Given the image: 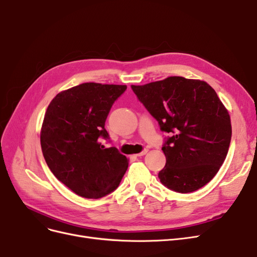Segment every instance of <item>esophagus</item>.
Returning <instances> with one entry per match:
<instances>
[{
	"label": "esophagus",
	"mask_w": 257,
	"mask_h": 257,
	"mask_svg": "<svg viewBox=\"0 0 257 257\" xmlns=\"http://www.w3.org/2000/svg\"><path fill=\"white\" fill-rule=\"evenodd\" d=\"M147 153H148V149H145L144 151H142L141 153H138V154H136V155H137V157H144V155L147 154Z\"/></svg>",
	"instance_id": "34e87169"
}]
</instances>
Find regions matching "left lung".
<instances>
[{"instance_id": "left-lung-1", "label": "left lung", "mask_w": 257, "mask_h": 257, "mask_svg": "<svg viewBox=\"0 0 257 257\" xmlns=\"http://www.w3.org/2000/svg\"><path fill=\"white\" fill-rule=\"evenodd\" d=\"M138 99L172 134L163 146L161 182L178 193L203 188L219 172L231 138L230 116L210 85L180 76L132 85Z\"/></svg>"}]
</instances>
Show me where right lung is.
Returning a JSON list of instances; mask_svg holds the SVG:
<instances>
[{
    "instance_id": "obj_1",
    "label": "right lung",
    "mask_w": 257,
    "mask_h": 257,
    "mask_svg": "<svg viewBox=\"0 0 257 257\" xmlns=\"http://www.w3.org/2000/svg\"><path fill=\"white\" fill-rule=\"evenodd\" d=\"M126 85L85 82L62 91L46 110L41 146L46 163L59 181L77 195L100 198L118 188L128 159L105 148V121Z\"/></svg>"
}]
</instances>
